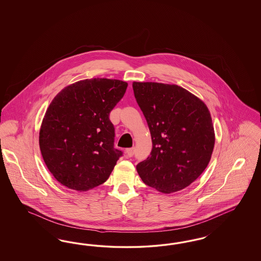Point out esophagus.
Segmentation results:
<instances>
[{
	"instance_id": "obj_1",
	"label": "esophagus",
	"mask_w": 261,
	"mask_h": 261,
	"mask_svg": "<svg viewBox=\"0 0 261 261\" xmlns=\"http://www.w3.org/2000/svg\"><path fill=\"white\" fill-rule=\"evenodd\" d=\"M134 147H132V148H128V149H126L127 157H132V156L134 155Z\"/></svg>"
}]
</instances>
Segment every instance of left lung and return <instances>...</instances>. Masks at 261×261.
Returning a JSON list of instances; mask_svg holds the SVG:
<instances>
[{"label":"left lung","mask_w":261,"mask_h":261,"mask_svg":"<svg viewBox=\"0 0 261 261\" xmlns=\"http://www.w3.org/2000/svg\"><path fill=\"white\" fill-rule=\"evenodd\" d=\"M135 97L147 121L152 150L137 171L147 186L163 193L182 190L208 165L215 142L205 102L175 84L133 82Z\"/></svg>","instance_id":"left-lung-1"}]
</instances>
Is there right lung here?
<instances>
[{
    "label": "right lung",
    "instance_id": "right-lung-1",
    "mask_svg": "<svg viewBox=\"0 0 261 261\" xmlns=\"http://www.w3.org/2000/svg\"><path fill=\"white\" fill-rule=\"evenodd\" d=\"M127 86L119 79H84L51 100L40 127V150L47 169L64 187L87 191L109 178L122 155L114 148L109 114Z\"/></svg>",
    "mask_w": 261,
    "mask_h": 261
}]
</instances>
